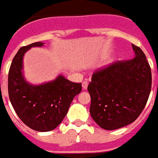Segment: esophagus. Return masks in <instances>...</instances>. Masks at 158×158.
<instances>
[{
	"mask_svg": "<svg viewBox=\"0 0 158 158\" xmlns=\"http://www.w3.org/2000/svg\"><path fill=\"white\" fill-rule=\"evenodd\" d=\"M87 87H88V82L87 81H84L82 83V88L84 89H87Z\"/></svg>",
	"mask_w": 158,
	"mask_h": 158,
	"instance_id": "esophagus-1",
	"label": "esophagus"
}]
</instances>
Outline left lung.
<instances>
[{
	"label": "left lung",
	"instance_id": "left-lung-1",
	"mask_svg": "<svg viewBox=\"0 0 158 158\" xmlns=\"http://www.w3.org/2000/svg\"><path fill=\"white\" fill-rule=\"evenodd\" d=\"M134 58L117 62L93 73L88 91L90 116L106 130L132 123L146 106L152 88V72L141 49L132 45Z\"/></svg>",
	"mask_w": 158,
	"mask_h": 158
}]
</instances>
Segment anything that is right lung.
I'll return each instance as SVG.
<instances>
[{"label":"right lung","instance_id":"1","mask_svg":"<svg viewBox=\"0 0 158 158\" xmlns=\"http://www.w3.org/2000/svg\"><path fill=\"white\" fill-rule=\"evenodd\" d=\"M35 42L19 50L8 73V94L16 113L30 129L47 132L56 129L68 113L73 100L82 89L81 84L69 81L59 74L54 80L34 85L23 73V56L32 47H42Z\"/></svg>","mask_w":158,"mask_h":158}]
</instances>
